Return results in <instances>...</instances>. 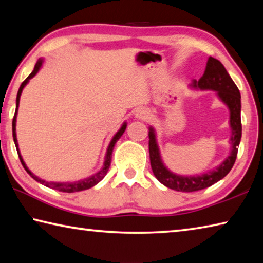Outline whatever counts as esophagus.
<instances>
[{"mask_svg":"<svg viewBox=\"0 0 263 263\" xmlns=\"http://www.w3.org/2000/svg\"><path fill=\"white\" fill-rule=\"evenodd\" d=\"M136 117L140 119H146L149 117V111L145 108H139L136 110Z\"/></svg>","mask_w":263,"mask_h":263,"instance_id":"esophagus-1","label":"esophagus"}]
</instances>
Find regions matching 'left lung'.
<instances>
[{"label": "left lung", "instance_id": "8db88e82", "mask_svg": "<svg viewBox=\"0 0 263 263\" xmlns=\"http://www.w3.org/2000/svg\"><path fill=\"white\" fill-rule=\"evenodd\" d=\"M190 86L193 88H199L202 90L209 89V90L217 91L219 99L229 106L230 125L231 130H232V137H231L232 151H231L229 157L225 159V161L220 163L219 167L205 173V174L197 176L176 175L171 171H168L162 163L157 140H155V132L152 127H149L148 148L151 167H152L153 174L163 185L176 191H183V193H191V191L205 189L229 174L235 162V159H237L242 130L241 116H240V111H241V101H240V99H241V96H240L238 87L235 86L233 80L231 79L219 60L212 57L209 58L203 77L198 81L195 80Z\"/></svg>", "mask_w": 263, "mask_h": 263}]
</instances>
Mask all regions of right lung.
Wrapping results in <instances>:
<instances>
[{
  "label": "right lung",
  "mask_w": 263,
  "mask_h": 263,
  "mask_svg": "<svg viewBox=\"0 0 263 263\" xmlns=\"http://www.w3.org/2000/svg\"><path fill=\"white\" fill-rule=\"evenodd\" d=\"M42 64H43V60L39 59L37 61V64L34 66V69L32 70V73H31L28 78H26L23 82H22L21 87L18 89V92H17V99H16V111H15V116L14 118H12V137H14V141H15V145H16V148H17V153H18V157L22 164H23V167L26 172H28V174H30V176L34 179L37 182H41L42 184L48 186V188H52L54 190H59L62 191V193H77V191H82V190H87L89 188H91V186H94L95 184L99 183L101 180H103V177L106 175V173L109 171V167H110V163H111V157H112V151L115 147V144L117 142V140L119 139L123 136L124 131H125L126 128V123L123 124V126L121 127V130H119L117 133H116L115 137L112 138V140L110 141V145L108 147V151H106V155H105V161H104V166L103 168L101 169L99 173H96V174L91 175L87 177V179L84 180H80L78 182H70V183H54V182H46L42 179H39L35 175H33L32 173L29 171V168L26 167L25 162L23 161V158H22V155L20 153V149H18V144H17V138H16V116H17V109H18V105H20V97L22 94V90H23V88L25 87V84L29 82L30 79H32L35 74L38 73L39 68L42 67Z\"/></svg>",
  "instance_id": "obj_1"
}]
</instances>
